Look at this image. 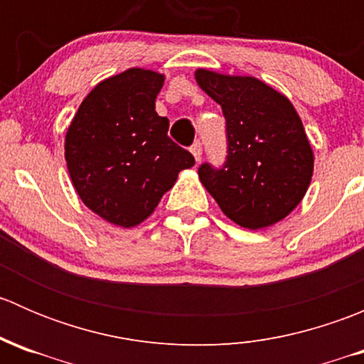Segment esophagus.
<instances>
[{
  "label": "esophagus",
  "mask_w": 364,
  "mask_h": 364,
  "mask_svg": "<svg viewBox=\"0 0 364 364\" xmlns=\"http://www.w3.org/2000/svg\"><path fill=\"white\" fill-rule=\"evenodd\" d=\"M190 151H192L193 159H196V161H200V159H203V146H200V142H196V144L190 148Z\"/></svg>",
  "instance_id": "34e87169"
}]
</instances>
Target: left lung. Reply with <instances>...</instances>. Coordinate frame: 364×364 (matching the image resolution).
Listing matches in <instances>:
<instances>
[{
  "label": "left lung",
  "mask_w": 364,
  "mask_h": 364,
  "mask_svg": "<svg viewBox=\"0 0 364 364\" xmlns=\"http://www.w3.org/2000/svg\"><path fill=\"white\" fill-rule=\"evenodd\" d=\"M196 80L222 105L229 142L220 171L200 165V183L237 225H274L303 200L314 176V149L299 114L257 77L197 68Z\"/></svg>",
  "instance_id": "obj_1"
}]
</instances>
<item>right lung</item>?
<instances>
[{"label": "right lung", "mask_w": 364, "mask_h": 364, "mask_svg": "<svg viewBox=\"0 0 364 364\" xmlns=\"http://www.w3.org/2000/svg\"><path fill=\"white\" fill-rule=\"evenodd\" d=\"M165 75L128 68L87 93L65 135V160L77 196L112 225L144 222L193 167L186 149L168 139V119L155 111Z\"/></svg>", "instance_id": "right-lung-1"}]
</instances>
